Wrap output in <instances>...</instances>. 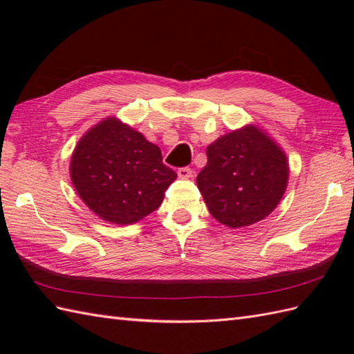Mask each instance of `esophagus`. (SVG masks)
Returning a JSON list of instances; mask_svg holds the SVG:
<instances>
[{
    "label": "esophagus",
    "instance_id": "esophagus-1",
    "mask_svg": "<svg viewBox=\"0 0 354 354\" xmlns=\"http://www.w3.org/2000/svg\"><path fill=\"white\" fill-rule=\"evenodd\" d=\"M178 176L181 179H190L193 176V170L189 167H181L178 170Z\"/></svg>",
    "mask_w": 354,
    "mask_h": 354
}]
</instances>
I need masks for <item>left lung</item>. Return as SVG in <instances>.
<instances>
[{
  "label": "left lung",
  "mask_w": 354,
  "mask_h": 354,
  "mask_svg": "<svg viewBox=\"0 0 354 354\" xmlns=\"http://www.w3.org/2000/svg\"><path fill=\"white\" fill-rule=\"evenodd\" d=\"M196 178L208 212L232 230L265 219L281 201L289 181L283 149L260 129L246 124L213 141Z\"/></svg>",
  "instance_id": "obj_1"
}]
</instances>
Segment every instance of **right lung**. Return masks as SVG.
<instances>
[{
  "instance_id": "right-lung-1",
  "label": "right lung",
  "mask_w": 354,
  "mask_h": 354,
  "mask_svg": "<svg viewBox=\"0 0 354 354\" xmlns=\"http://www.w3.org/2000/svg\"><path fill=\"white\" fill-rule=\"evenodd\" d=\"M70 176L84 204L104 222L131 225L161 205L176 173L141 132L108 117L74 147Z\"/></svg>"
}]
</instances>
